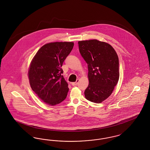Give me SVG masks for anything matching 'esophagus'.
<instances>
[{
  "mask_svg": "<svg viewBox=\"0 0 150 150\" xmlns=\"http://www.w3.org/2000/svg\"><path fill=\"white\" fill-rule=\"evenodd\" d=\"M79 82V79H78L75 82L72 83V85H73V86H76V85L78 84Z\"/></svg>",
  "mask_w": 150,
  "mask_h": 150,
  "instance_id": "1",
  "label": "esophagus"
}]
</instances>
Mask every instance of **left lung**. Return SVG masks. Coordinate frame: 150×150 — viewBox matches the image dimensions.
Returning a JSON list of instances; mask_svg holds the SVG:
<instances>
[{"label": "left lung", "mask_w": 150, "mask_h": 150, "mask_svg": "<svg viewBox=\"0 0 150 150\" xmlns=\"http://www.w3.org/2000/svg\"><path fill=\"white\" fill-rule=\"evenodd\" d=\"M79 52L88 64L86 100L100 103L112 94L119 79V58L109 44L96 39L79 41Z\"/></svg>", "instance_id": "left-lung-1"}]
</instances>
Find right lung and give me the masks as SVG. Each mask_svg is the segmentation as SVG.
<instances>
[{"instance_id":"right-lung-1","label":"right lung","mask_w":150,"mask_h":150,"mask_svg":"<svg viewBox=\"0 0 150 150\" xmlns=\"http://www.w3.org/2000/svg\"><path fill=\"white\" fill-rule=\"evenodd\" d=\"M73 42H53L44 45L33 58L28 75L33 91L47 105L54 106L62 102L69 92L61 69L70 53Z\"/></svg>"}]
</instances>
